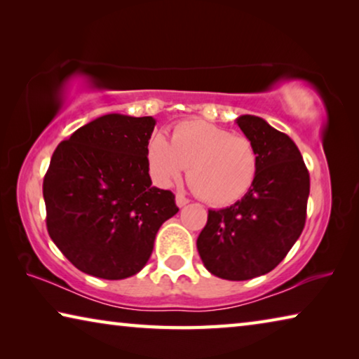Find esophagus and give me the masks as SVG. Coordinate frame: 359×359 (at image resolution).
<instances>
[{"label": "esophagus", "instance_id": "obj_1", "mask_svg": "<svg viewBox=\"0 0 359 359\" xmlns=\"http://www.w3.org/2000/svg\"><path fill=\"white\" fill-rule=\"evenodd\" d=\"M188 203H190V201H188V198H185L184 196V194H175V204H177L179 205V208H184V205H187Z\"/></svg>", "mask_w": 359, "mask_h": 359}]
</instances>
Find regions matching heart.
I'll list each match as a JSON object with an SVG mask.
<instances>
[{
	"label": "heart",
	"mask_w": 359,
	"mask_h": 359,
	"mask_svg": "<svg viewBox=\"0 0 359 359\" xmlns=\"http://www.w3.org/2000/svg\"><path fill=\"white\" fill-rule=\"evenodd\" d=\"M147 163L154 180L171 187L188 168L191 190L203 201L224 205L244 198L257 180L259 156L252 139L203 120H185L172 128L169 142L150 139Z\"/></svg>",
	"instance_id": "heart-1"
}]
</instances>
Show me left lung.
Masks as SVG:
<instances>
[{"instance_id": "8db88e82", "label": "left lung", "mask_w": 359, "mask_h": 359, "mask_svg": "<svg viewBox=\"0 0 359 359\" xmlns=\"http://www.w3.org/2000/svg\"><path fill=\"white\" fill-rule=\"evenodd\" d=\"M258 150L257 180L229 208L209 210L196 247L210 274L250 280L271 272L306 224L311 179L296 144L255 115L236 118Z\"/></svg>"}]
</instances>
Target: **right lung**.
Here are the masks:
<instances>
[{
  "label": "right lung",
  "mask_w": 359,
  "mask_h": 359,
  "mask_svg": "<svg viewBox=\"0 0 359 359\" xmlns=\"http://www.w3.org/2000/svg\"><path fill=\"white\" fill-rule=\"evenodd\" d=\"M155 125L154 117L107 114L53 151L42 184L47 231L85 274H137L158 229L179 212L171 191L151 187L147 145Z\"/></svg>",
  "instance_id": "right-lung-1"
}]
</instances>
